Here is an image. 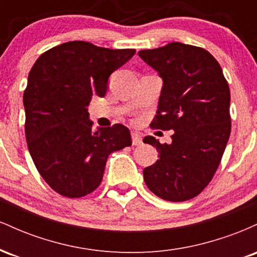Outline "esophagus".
I'll return each mask as SVG.
<instances>
[{"instance_id": "34e87169", "label": "esophagus", "mask_w": 257, "mask_h": 257, "mask_svg": "<svg viewBox=\"0 0 257 257\" xmlns=\"http://www.w3.org/2000/svg\"><path fill=\"white\" fill-rule=\"evenodd\" d=\"M132 143L134 146H139V145H141V143H143V139H141V137L138 134V133H133Z\"/></svg>"}]
</instances>
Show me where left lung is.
<instances>
[{
    "mask_svg": "<svg viewBox=\"0 0 257 257\" xmlns=\"http://www.w3.org/2000/svg\"><path fill=\"white\" fill-rule=\"evenodd\" d=\"M163 79L151 128L174 131L172 144L146 137L156 147L155 164L144 169L150 191L169 202H185L213 179L231 134V94L222 69L200 47L172 42L139 52Z\"/></svg>",
    "mask_w": 257,
    "mask_h": 257,
    "instance_id": "obj_1",
    "label": "left lung"
}]
</instances>
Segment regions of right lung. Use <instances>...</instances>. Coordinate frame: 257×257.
Wrapping results in <instances>:
<instances>
[{
	"mask_svg": "<svg viewBox=\"0 0 257 257\" xmlns=\"http://www.w3.org/2000/svg\"><path fill=\"white\" fill-rule=\"evenodd\" d=\"M135 49L71 41L44 52L24 91L25 137L38 173L55 192L79 198L98 188L112 152L132 145L122 124L93 132L87 106L104 96L108 77Z\"/></svg>",
	"mask_w": 257,
	"mask_h": 257,
	"instance_id": "add662e5",
	"label": "right lung"
}]
</instances>
